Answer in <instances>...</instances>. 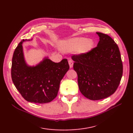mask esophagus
<instances>
[{
  "label": "esophagus",
  "instance_id": "1",
  "mask_svg": "<svg viewBox=\"0 0 133 133\" xmlns=\"http://www.w3.org/2000/svg\"><path fill=\"white\" fill-rule=\"evenodd\" d=\"M69 65H70V68H72L73 67V64H74V62H73L72 60L70 59L69 61Z\"/></svg>",
  "mask_w": 133,
  "mask_h": 133
}]
</instances>
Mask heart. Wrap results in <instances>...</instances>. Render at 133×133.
Returning a JSON list of instances; mask_svg holds the SVG:
<instances>
[{"label":"heart","instance_id":"obj_1","mask_svg":"<svg viewBox=\"0 0 133 133\" xmlns=\"http://www.w3.org/2000/svg\"><path fill=\"white\" fill-rule=\"evenodd\" d=\"M93 45L92 42L85 38H76L67 41L62 45V48L67 52H74L81 49L87 50Z\"/></svg>","mask_w":133,"mask_h":133}]
</instances>
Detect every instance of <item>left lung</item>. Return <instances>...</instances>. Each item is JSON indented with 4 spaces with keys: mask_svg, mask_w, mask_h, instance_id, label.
Returning a JSON list of instances; mask_svg holds the SVG:
<instances>
[{
    "mask_svg": "<svg viewBox=\"0 0 133 133\" xmlns=\"http://www.w3.org/2000/svg\"><path fill=\"white\" fill-rule=\"evenodd\" d=\"M97 34L99 41L96 47L85 53L72 56L80 92L93 101L113 94L120 84L123 73L117 44L107 34Z\"/></svg>",
    "mask_w": 133,
    "mask_h": 133,
    "instance_id": "1",
    "label": "left lung"
}]
</instances>
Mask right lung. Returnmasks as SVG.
Masks as SVG:
<instances>
[{
    "instance_id": "add662e5",
    "label": "right lung",
    "mask_w": 133,
    "mask_h": 133,
    "mask_svg": "<svg viewBox=\"0 0 133 133\" xmlns=\"http://www.w3.org/2000/svg\"><path fill=\"white\" fill-rule=\"evenodd\" d=\"M23 42L19 43L13 55V83L26 101L41 104L50 102L57 97L61 81L69 70L67 59L56 63L45 58L35 67H28L23 58Z\"/></svg>"
}]
</instances>
